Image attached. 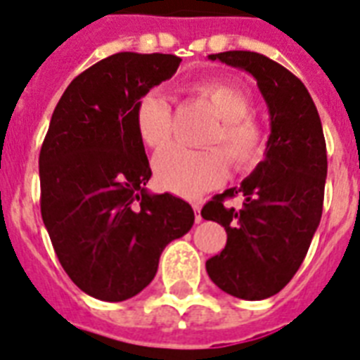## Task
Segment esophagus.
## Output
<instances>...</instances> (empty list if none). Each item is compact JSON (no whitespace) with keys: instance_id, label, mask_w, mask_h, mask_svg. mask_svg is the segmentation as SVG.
<instances>
[{"instance_id":"obj_1","label":"esophagus","mask_w":360,"mask_h":360,"mask_svg":"<svg viewBox=\"0 0 360 360\" xmlns=\"http://www.w3.org/2000/svg\"><path fill=\"white\" fill-rule=\"evenodd\" d=\"M192 207H194V213H196V222H202V214H200V211H202V203L194 202L192 203Z\"/></svg>"}]
</instances>
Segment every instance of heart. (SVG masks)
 <instances>
[{"instance_id":"heart-1","label":"heart","mask_w":360,"mask_h":360,"mask_svg":"<svg viewBox=\"0 0 360 360\" xmlns=\"http://www.w3.org/2000/svg\"><path fill=\"white\" fill-rule=\"evenodd\" d=\"M194 91L211 104L219 123L205 138V146H220L202 151L169 147L155 158L158 183L179 196L196 198L224 179L229 158L236 172L256 168L265 153V134L256 121L248 117L250 98L236 84L222 80L198 82ZM134 121L146 146L160 149L172 138V108L168 95L153 87L136 104Z\"/></svg>"}]
</instances>
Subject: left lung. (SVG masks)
I'll list each match as a JSON object with an SVG mask.
<instances>
[{"label":"left lung","mask_w":360,"mask_h":360,"mask_svg":"<svg viewBox=\"0 0 360 360\" xmlns=\"http://www.w3.org/2000/svg\"><path fill=\"white\" fill-rule=\"evenodd\" d=\"M211 61L254 76L269 108L265 158L240 186L203 205L202 217L224 226V250L207 259L209 278L246 301L278 293L301 267L323 211L327 147L318 110L295 75L256 52L211 53ZM240 193L243 207L225 200Z\"/></svg>","instance_id":"left-lung-1"}]
</instances>
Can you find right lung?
<instances>
[{"mask_svg":"<svg viewBox=\"0 0 360 360\" xmlns=\"http://www.w3.org/2000/svg\"><path fill=\"white\" fill-rule=\"evenodd\" d=\"M172 53L120 52L65 89L39 155L41 214L65 273L84 293L120 302L149 285L168 243L194 224L174 194H151L134 110L175 75Z\"/></svg>","mask_w":360,"mask_h":360,"instance_id":"obj_1","label":"right lung"}]
</instances>
